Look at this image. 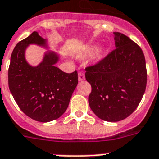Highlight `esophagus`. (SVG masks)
Segmentation results:
<instances>
[{
	"instance_id": "obj_1",
	"label": "esophagus",
	"mask_w": 159,
	"mask_h": 159,
	"mask_svg": "<svg viewBox=\"0 0 159 159\" xmlns=\"http://www.w3.org/2000/svg\"><path fill=\"white\" fill-rule=\"evenodd\" d=\"M84 79H85L84 73L80 72L79 73H78V80H79V81H83Z\"/></svg>"
}]
</instances>
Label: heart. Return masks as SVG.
I'll list each match as a JSON object with an SVG mask.
<instances>
[{
	"instance_id": "obj_1",
	"label": "heart",
	"mask_w": 159,
	"mask_h": 159,
	"mask_svg": "<svg viewBox=\"0 0 159 159\" xmlns=\"http://www.w3.org/2000/svg\"><path fill=\"white\" fill-rule=\"evenodd\" d=\"M94 50H95V48H91V49H90L89 53H91V52H92V51H94ZM87 53H81V54H80V55H78V57H85V56H86V55H87ZM102 49H100V50L97 51V57H101V56H102Z\"/></svg>"
}]
</instances>
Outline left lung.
<instances>
[{
  "mask_svg": "<svg viewBox=\"0 0 159 159\" xmlns=\"http://www.w3.org/2000/svg\"><path fill=\"white\" fill-rule=\"evenodd\" d=\"M116 48L96 64L85 68L92 86L89 106L95 115L109 122L122 120L138 107L147 84L145 57L128 36L114 32Z\"/></svg>",
  "mask_w": 159,
  "mask_h": 159,
  "instance_id": "obj_1",
  "label": "left lung"
}]
</instances>
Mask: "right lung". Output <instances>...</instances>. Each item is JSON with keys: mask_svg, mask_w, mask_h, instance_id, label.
<instances>
[{"mask_svg": "<svg viewBox=\"0 0 159 159\" xmlns=\"http://www.w3.org/2000/svg\"><path fill=\"white\" fill-rule=\"evenodd\" d=\"M45 43L36 31L20 41L11 53L8 70L9 88L16 102L26 116L39 122L54 120L64 113L78 82L77 71L66 73L55 67L58 56L53 52L46 53L37 67L28 64L27 46Z\"/></svg>", "mask_w": 159, "mask_h": 159, "instance_id": "1", "label": "right lung"}]
</instances>
